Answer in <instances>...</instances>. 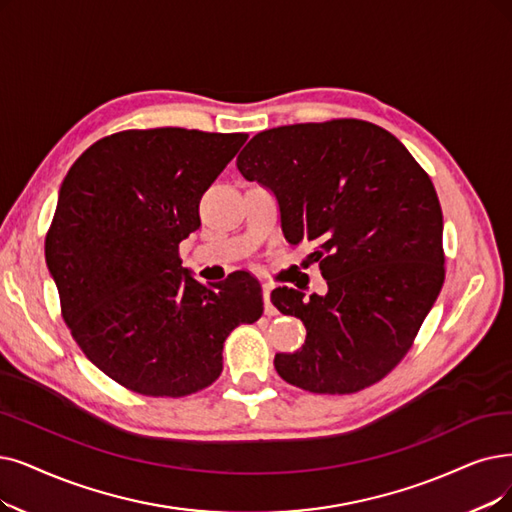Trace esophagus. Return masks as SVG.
Listing matches in <instances>:
<instances>
[{"label": "esophagus", "mask_w": 512, "mask_h": 512, "mask_svg": "<svg viewBox=\"0 0 512 512\" xmlns=\"http://www.w3.org/2000/svg\"><path fill=\"white\" fill-rule=\"evenodd\" d=\"M262 300H264V315H275L277 313V309L273 306V302H271V285H267L264 283L262 285Z\"/></svg>", "instance_id": "obj_1"}]
</instances>
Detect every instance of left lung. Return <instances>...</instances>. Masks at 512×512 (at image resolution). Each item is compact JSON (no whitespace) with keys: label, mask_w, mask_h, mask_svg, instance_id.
<instances>
[{"label":"left lung","mask_w":512,"mask_h":512,"mask_svg":"<svg viewBox=\"0 0 512 512\" xmlns=\"http://www.w3.org/2000/svg\"><path fill=\"white\" fill-rule=\"evenodd\" d=\"M243 178L273 193L281 231L311 243L327 294L277 288L306 340L277 353V374L311 393H355L410 351L443 285V214L431 178L401 142L359 119L256 134L237 157Z\"/></svg>","instance_id":"left-lung-1"}]
</instances>
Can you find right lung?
Returning a JSON list of instances; mask_svg holds the SVG:
<instances>
[{"label": "right lung", "mask_w": 512, "mask_h": 512, "mask_svg": "<svg viewBox=\"0 0 512 512\" xmlns=\"http://www.w3.org/2000/svg\"><path fill=\"white\" fill-rule=\"evenodd\" d=\"M248 134L185 128L102 138L65 176L46 264L79 349L140 395L185 397L222 372V344L262 315L260 283L237 271L212 288L180 267L199 199Z\"/></svg>", "instance_id": "add662e5"}]
</instances>
